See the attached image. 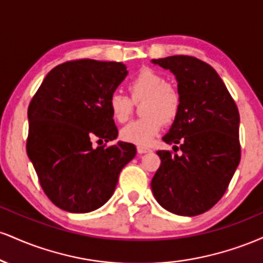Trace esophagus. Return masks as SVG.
<instances>
[{
	"label": "esophagus",
	"instance_id": "obj_1",
	"mask_svg": "<svg viewBox=\"0 0 263 263\" xmlns=\"http://www.w3.org/2000/svg\"><path fill=\"white\" fill-rule=\"evenodd\" d=\"M137 152L140 153V155H142V153H148L151 152V148L144 146H137Z\"/></svg>",
	"mask_w": 263,
	"mask_h": 263
}]
</instances>
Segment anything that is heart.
Listing matches in <instances>:
<instances>
[{"instance_id": "obj_1", "label": "heart", "mask_w": 263, "mask_h": 263, "mask_svg": "<svg viewBox=\"0 0 263 263\" xmlns=\"http://www.w3.org/2000/svg\"><path fill=\"white\" fill-rule=\"evenodd\" d=\"M131 98L114 92L108 99V110L116 122H126L134 110V102H142L141 119L134 120L122 127L120 136L123 141L146 146L152 143L161 131L163 121L170 123L177 119L182 107V95L177 86L167 83L161 73L153 69H142L129 80Z\"/></svg>"}]
</instances>
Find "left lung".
<instances>
[{
  "mask_svg": "<svg viewBox=\"0 0 263 263\" xmlns=\"http://www.w3.org/2000/svg\"><path fill=\"white\" fill-rule=\"evenodd\" d=\"M152 62L177 78L182 107L163 141L180 144L182 155L157 152L161 165L151 188L165 210L200 215L222 198L240 163L237 106L221 78L203 60L173 55Z\"/></svg>",
  "mask_w": 263,
  "mask_h": 263,
  "instance_id": "8db88e82",
  "label": "left lung"
}]
</instances>
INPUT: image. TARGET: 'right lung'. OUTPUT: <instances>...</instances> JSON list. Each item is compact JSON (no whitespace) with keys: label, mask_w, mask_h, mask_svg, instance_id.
Returning <instances> with one entry per match:
<instances>
[{"label":"right lung","mask_w":263,"mask_h":263,"mask_svg":"<svg viewBox=\"0 0 263 263\" xmlns=\"http://www.w3.org/2000/svg\"><path fill=\"white\" fill-rule=\"evenodd\" d=\"M126 75L122 63L69 60L48 73L29 102L27 155L45 195L60 209L102 206L136 156L132 143L107 146L119 134L108 99Z\"/></svg>","instance_id":"right-lung-1"}]
</instances>
